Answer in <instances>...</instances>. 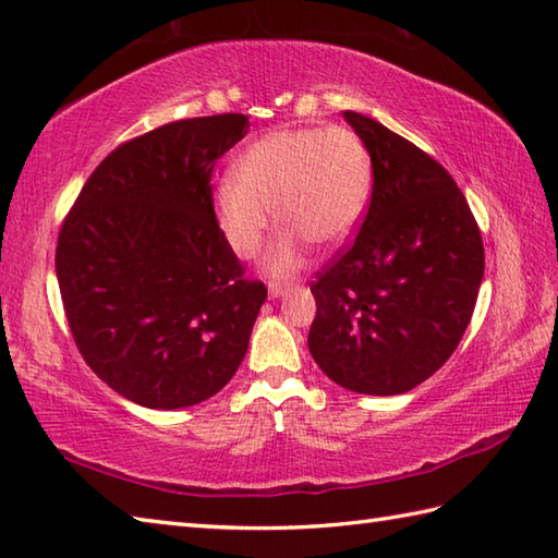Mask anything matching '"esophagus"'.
<instances>
[{
  "label": "esophagus",
  "instance_id": "1",
  "mask_svg": "<svg viewBox=\"0 0 558 558\" xmlns=\"http://www.w3.org/2000/svg\"><path fill=\"white\" fill-rule=\"evenodd\" d=\"M292 290V286H280V282H270L268 286V294L270 300H278V298H286V294Z\"/></svg>",
  "mask_w": 558,
  "mask_h": 558
}]
</instances>
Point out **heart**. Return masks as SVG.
<instances>
[{
	"label": "heart",
	"instance_id": "heart-1",
	"mask_svg": "<svg viewBox=\"0 0 558 558\" xmlns=\"http://www.w3.org/2000/svg\"><path fill=\"white\" fill-rule=\"evenodd\" d=\"M372 194V158L345 126L276 129L248 144L213 196L216 220L234 254L252 256L268 230V210L286 230L264 254L282 278L300 268L304 244L330 252L360 228Z\"/></svg>",
	"mask_w": 558,
	"mask_h": 558
}]
</instances>
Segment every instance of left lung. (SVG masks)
<instances>
[{"label": "left lung", "mask_w": 558, "mask_h": 558, "mask_svg": "<svg viewBox=\"0 0 558 558\" xmlns=\"http://www.w3.org/2000/svg\"><path fill=\"white\" fill-rule=\"evenodd\" d=\"M372 158L354 242L312 282L310 352L338 386L400 396L453 354L484 276L482 234L441 165L369 117L345 112Z\"/></svg>", "instance_id": "obj_1"}]
</instances>
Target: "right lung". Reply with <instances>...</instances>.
Instances as JSON below:
<instances>
[{"mask_svg":"<svg viewBox=\"0 0 558 558\" xmlns=\"http://www.w3.org/2000/svg\"><path fill=\"white\" fill-rule=\"evenodd\" d=\"M246 114L180 120L126 141L59 230L57 280L83 360L150 410L204 402L248 348L266 288L246 280L213 210V165Z\"/></svg>","mask_w":558,"mask_h":558,"instance_id":"add662e5","label":"right lung"}]
</instances>
